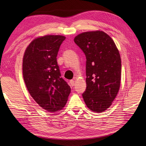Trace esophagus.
<instances>
[{"label": "esophagus", "mask_w": 146, "mask_h": 146, "mask_svg": "<svg viewBox=\"0 0 146 146\" xmlns=\"http://www.w3.org/2000/svg\"><path fill=\"white\" fill-rule=\"evenodd\" d=\"M70 85H71V86H73L74 85H75V81H74V80H71L70 81Z\"/></svg>", "instance_id": "obj_1"}]
</instances>
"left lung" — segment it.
<instances>
[{
  "label": "left lung",
  "mask_w": 146,
  "mask_h": 146,
  "mask_svg": "<svg viewBox=\"0 0 146 146\" xmlns=\"http://www.w3.org/2000/svg\"><path fill=\"white\" fill-rule=\"evenodd\" d=\"M74 41L86 56V88L82 96L86 106L102 112L111 105L119 90L121 59L113 39L103 31L85 32Z\"/></svg>",
  "instance_id": "8db88e82"
}]
</instances>
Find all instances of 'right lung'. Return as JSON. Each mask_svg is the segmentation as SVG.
Here are the masks:
<instances>
[{
	"label": "right lung",
	"mask_w": 146,
	"mask_h": 146,
	"mask_svg": "<svg viewBox=\"0 0 146 146\" xmlns=\"http://www.w3.org/2000/svg\"><path fill=\"white\" fill-rule=\"evenodd\" d=\"M65 39L60 35L35 39L23 57V78L27 90L40 107L51 112L64 107L71 92L70 86L61 77L56 60Z\"/></svg>",
	"instance_id": "obj_1"
}]
</instances>
